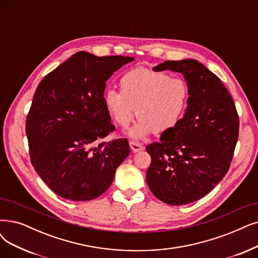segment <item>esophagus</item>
Here are the masks:
<instances>
[{
  "mask_svg": "<svg viewBox=\"0 0 258 258\" xmlns=\"http://www.w3.org/2000/svg\"><path fill=\"white\" fill-rule=\"evenodd\" d=\"M129 145H130V148H131V150H132L133 152H139V151H141V150L144 149V147L141 145L140 143L135 142V141H131V142L129 143Z\"/></svg>",
  "mask_w": 258,
  "mask_h": 258,
  "instance_id": "1",
  "label": "esophagus"
}]
</instances>
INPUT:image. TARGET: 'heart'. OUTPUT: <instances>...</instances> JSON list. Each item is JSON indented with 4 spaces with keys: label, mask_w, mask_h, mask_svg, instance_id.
Segmentation results:
<instances>
[{
    "label": "heart",
    "mask_w": 258,
    "mask_h": 258,
    "mask_svg": "<svg viewBox=\"0 0 258 258\" xmlns=\"http://www.w3.org/2000/svg\"><path fill=\"white\" fill-rule=\"evenodd\" d=\"M119 90L104 95L107 111L118 126L127 127L135 115L139 118L130 131L142 139L153 132L162 135L176 127L188 107L189 87L181 78L147 68L127 71L119 78Z\"/></svg>",
    "instance_id": "b5f03b06"
}]
</instances>
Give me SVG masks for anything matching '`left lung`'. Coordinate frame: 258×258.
Returning <instances> with one entry per match:
<instances>
[{
  "label": "left lung",
  "instance_id": "8db88e82",
  "mask_svg": "<svg viewBox=\"0 0 258 258\" xmlns=\"http://www.w3.org/2000/svg\"><path fill=\"white\" fill-rule=\"evenodd\" d=\"M153 70L182 73L190 96L178 125L146 147L151 157L146 181L164 203L188 204L209 194L228 172L238 140L239 116L220 78L199 61L167 60Z\"/></svg>",
  "mask_w": 258,
  "mask_h": 258
}]
</instances>
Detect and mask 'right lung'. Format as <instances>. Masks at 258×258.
Returning a JSON list of instances; mask_svg holds the SVG:
<instances>
[{
    "mask_svg": "<svg viewBox=\"0 0 258 258\" xmlns=\"http://www.w3.org/2000/svg\"><path fill=\"white\" fill-rule=\"evenodd\" d=\"M135 59L77 51L40 81L26 117L30 162L56 195L73 201L104 194L130 153L104 101L106 81Z\"/></svg>",
    "mask_w": 258,
    "mask_h": 258,
    "instance_id": "1",
    "label": "right lung"
}]
</instances>
